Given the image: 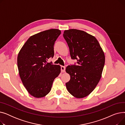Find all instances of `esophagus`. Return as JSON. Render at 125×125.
I'll use <instances>...</instances> for the list:
<instances>
[{"mask_svg": "<svg viewBox=\"0 0 125 125\" xmlns=\"http://www.w3.org/2000/svg\"><path fill=\"white\" fill-rule=\"evenodd\" d=\"M61 71H62V73H65V67L64 66H61Z\"/></svg>", "mask_w": 125, "mask_h": 125, "instance_id": "34e87169", "label": "esophagus"}]
</instances>
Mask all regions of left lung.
Wrapping results in <instances>:
<instances>
[{"mask_svg":"<svg viewBox=\"0 0 125 125\" xmlns=\"http://www.w3.org/2000/svg\"><path fill=\"white\" fill-rule=\"evenodd\" d=\"M63 37L71 59L77 63L66 68L70 76L66 88L73 97L83 98L93 92L100 80L105 64L104 52L97 39L83 31L65 30Z\"/></svg>","mask_w":125,"mask_h":125,"instance_id":"obj_1","label":"left lung"}]
</instances>
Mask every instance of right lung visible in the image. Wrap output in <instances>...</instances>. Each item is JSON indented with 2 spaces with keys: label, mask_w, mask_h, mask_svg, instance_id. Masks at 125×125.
I'll list each match as a JSON object with an SVG mask.
<instances>
[{
  "label": "right lung",
  "mask_w": 125,
  "mask_h": 125,
  "mask_svg": "<svg viewBox=\"0 0 125 125\" xmlns=\"http://www.w3.org/2000/svg\"><path fill=\"white\" fill-rule=\"evenodd\" d=\"M61 30L51 29L30 36L19 52V73L28 92L42 98L51 90L52 83L61 73L59 65L48 63L54 55V45Z\"/></svg>",
  "instance_id": "right-lung-1"
}]
</instances>
